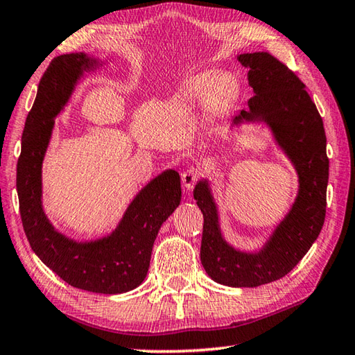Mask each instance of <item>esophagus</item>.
I'll return each instance as SVG.
<instances>
[{
    "mask_svg": "<svg viewBox=\"0 0 355 355\" xmlns=\"http://www.w3.org/2000/svg\"><path fill=\"white\" fill-rule=\"evenodd\" d=\"M199 179H200V171L198 168L190 167L188 170H185L184 175H182V184H184L185 190L187 191L191 190V188L196 185V182H198Z\"/></svg>",
    "mask_w": 355,
    "mask_h": 355,
    "instance_id": "1",
    "label": "esophagus"
}]
</instances>
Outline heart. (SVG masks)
Segmentation results:
<instances>
[{"instance_id": "1", "label": "heart", "mask_w": 355, "mask_h": 355, "mask_svg": "<svg viewBox=\"0 0 355 355\" xmlns=\"http://www.w3.org/2000/svg\"><path fill=\"white\" fill-rule=\"evenodd\" d=\"M236 90L234 79L230 75H198L182 85L178 101L185 105H200L208 101L213 108H223L233 98Z\"/></svg>"}]
</instances>
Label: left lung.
I'll return each instance as SVG.
<instances>
[{
  "instance_id": "obj_1",
  "label": "left lung",
  "mask_w": 355,
  "mask_h": 355,
  "mask_svg": "<svg viewBox=\"0 0 355 355\" xmlns=\"http://www.w3.org/2000/svg\"><path fill=\"white\" fill-rule=\"evenodd\" d=\"M239 61L248 67L254 95L248 99L250 110H242L233 122H266L294 162L300 182L291 211L265 248L254 254L237 251L223 241L208 184L204 180L194 188V199L204 214L200 262L207 274L222 285L252 288L286 276L319 237L327 214L329 159L323 119L302 79L268 52L245 53Z\"/></svg>"
}]
</instances>
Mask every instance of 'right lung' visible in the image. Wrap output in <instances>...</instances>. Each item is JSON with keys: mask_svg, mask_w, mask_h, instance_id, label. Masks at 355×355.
I'll return each mask as SVG.
<instances>
[{"mask_svg": "<svg viewBox=\"0 0 355 355\" xmlns=\"http://www.w3.org/2000/svg\"><path fill=\"white\" fill-rule=\"evenodd\" d=\"M84 53L61 55L42 75L28 112L17 165V190L24 233L35 254L69 285L99 294H121L147 276L151 250L162 223L180 202V178L165 171L130 204L112 236L78 243L50 225L41 207V165L53 118L66 105L83 70L95 66Z\"/></svg>", "mask_w": 355, "mask_h": 355, "instance_id": "right-lung-1", "label": "right lung"}]
</instances>
